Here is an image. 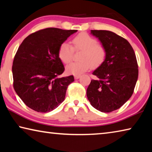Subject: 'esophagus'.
Masks as SVG:
<instances>
[{
	"instance_id": "1",
	"label": "esophagus",
	"mask_w": 152,
	"mask_h": 152,
	"mask_svg": "<svg viewBox=\"0 0 152 152\" xmlns=\"http://www.w3.org/2000/svg\"><path fill=\"white\" fill-rule=\"evenodd\" d=\"M80 77V75H75L74 76V78H75L76 80H78Z\"/></svg>"
}]
</instances>
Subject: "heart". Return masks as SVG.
Instances as JSON below:
<instances>
[{
    "label": "heart",
    "instance_id": "obj_1",
    "mask_svg": "<svg viewBox=\"0 0 152 152\" xmlns=\"http://www.w3.org/2000/svg\"><path fill=\"white\" fill-rule=\"evenodd\" d=\"M70 43L64 42L58 50V56L64 64L70 62L73 57L74 50L81 51L80 61L72 62L67 66L66 71L74 75H80L92 67H97L104 61L107 50L104 46L98 43L97 40L86 33H80Z\"/></svg>",
    "mask_w": 152,
    "mask_h": 152
}]
</instances>
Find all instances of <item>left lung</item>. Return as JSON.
<instances>
[{"label":"left lung","mask_w":152,"mask_h":152,"mask_svg":"<svg viewBox=\"0 0 152 152\" xmlns=\"http://www.w3.org/2000/svg\"><path fill=\"white\" fill-rule=\"evenodd\" d=\"M104 46V61L92 74L86 96L91 104L103 113H110L123 106L134 91L138 78V65L134 50L127 40L106 30H91Z\"/></svg>","instance_id":"1"}]
</instances>
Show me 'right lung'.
I'll use <instances>...</instances> for the list:
<instances>
[{
	"label": "right lung",
	"instance_id": "add662e5",
	"mask_svg": "<svg viewBox=\"0 0 152 152\" xmlns=\"http://www.w3.org/2000/svg\"><path fill=\"white\" fill-rule=\"evenodd\" d=\"M76 31L46 28L27 36L18 48L12 67L13 87L30 109L48 113L64 101L67 88L74 78L58 77L65 70L58 50Z\"/></svg>",
	"mask_w": 152,
	"mask_h": 152
}]
</instances>
